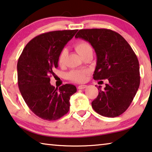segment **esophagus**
<instances>
[{"label": "esophagus", "mask_w": 152, "mask_h": 152, "mask_svg": "<svg viewBox=\"0 0 152 152\" xmlns=\"http://www.w3.org/2000/svg\"><path fill=\"white\" fill-rule=\"evenodd\" d=\"M87 85H79L78 87V89H85L86 87H87Z\"/></svg>", "instance_id": "esophagus-1"}]
</instances>
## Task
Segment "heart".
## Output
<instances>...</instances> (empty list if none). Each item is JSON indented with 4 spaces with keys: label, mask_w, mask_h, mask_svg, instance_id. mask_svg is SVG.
Listing matches in <instances>:
<instances>
[{
    "label": "heart",
    "mask_w": 152,
    "mask_h": 152,
    "mask_svg": "<svg viewBox=\"0 0 152 152\" xmlns=\"http://www.w3.org/2000/svg\"><path fill=\"white\" fill-rule=\"evenodd\" d=\"M74 48L80 56H83L84 54L89 53L90 51H93L92 47L89 43L85 41H80L76 43ZM67 52L66 50L63 49L61 52L58 57V63L60 65H63L65 61V58H66ZM86 75H87V72L84 70H72L67 74V78L69 80L77 83H82L86 80Z\"/></svg>",
    "instance_id": "1"
}]
</instances>
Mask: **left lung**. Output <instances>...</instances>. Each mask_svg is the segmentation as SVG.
<instances>
[{"mask_svg": "<svg viewBox=\"0 0 152 152\" xmlns=\"http://www.w3.org/2000/svg\"><path fill=\"white\" fill-rule=\"evenodd\" d=\"M75 37L89 42L96 51L94 78L108 81L104 89L98 86V96L91 102L92 108L102 116H119L130 106L140 85L137 55L120 34L110 29H81Z\"/></svg>", "mask_w": 152, "mask_h": 152, "instance_id": "left-lung-1", "label": "left lung"}]
</instances>
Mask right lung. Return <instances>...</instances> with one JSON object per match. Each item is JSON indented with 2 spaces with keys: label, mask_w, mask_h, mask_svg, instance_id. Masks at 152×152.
Segmentation results:
<instances>
[{
  "label": "right lung",
  "mask_w": 152,
  "mask_h": 152,
  "mask_svg": "<svg viewBox=\"0 0 152 152\" xmlns=\"http://www.w3.org/2000/svg\"><path fill=\"white\" fill-rule=\"evenodd\" d=\"M76 30L50 31L40 34L24 48L18 61V83L27 106L43 119L54 121L67 114L70 96L76 92L73 85L55 88L50 83L54 69L58 67V57L72 39Z\"/></svg>",
  "instance_id": "add662e5"
}]
</instances>
